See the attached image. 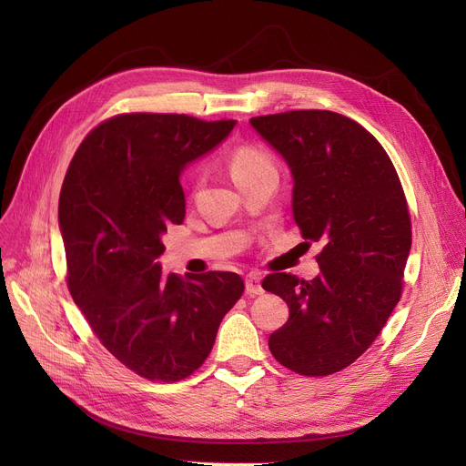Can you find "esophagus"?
<instances>
[{
    "label": "esophagus",
    "mask_w": 466,
    "mask_h": 466,
    "mask_svg": "<svg viewBox=\"0 0 466 466\" xmlns=\"http://www.w3.org/2000/svg\"><path fill=\"white\" fill-rule=\"evenodd\" d=\"M246 290L249 292V295H262L264 292V289H262V285H260V276L258 274H249L248 278H246Z\"/></svg>",
    "instance_id": "obj_1"
}]
</instances>
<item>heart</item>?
I'll return each instance as SVG.
<instances>
[{
    "instance_id": "obj_1",
    "label": "heart",
    "mask_w": 466,
    "mask_h": 466,
    "mask_svg": "<svg viewBox=\"0 0 466 466\" xmlns=\"http://www.w3.org/2000/svg\"><path fill=\"white\" fill-rule=\"evenodd\" d=\"M228 169L238 187L255 177L276 174V166L270 155L253 143H241L234 147L228 155Z\"/></svg>"
}]
</instances>
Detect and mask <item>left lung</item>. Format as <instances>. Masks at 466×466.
I'll list each match as a JSON object with an SVG mask.
<instances>
[{"instance_id": "8db88e82", "label": "left lung", "mask_w": 466, "mask_h": 466, "mask_svg": "<svg viewBox=\"0 0 466 466\" xmlns=\"http://www.w3.org/2000/svg\"><path fill=\"white\" fill-rule=\"evenodd\" d=\"M249 122L290 167L302 238L325 243L317 278L262 279L289 306L268 346L300 376L339 372L372 346L402 295L411 220L399 174L380 141L339 113L299 109Z\"/></svg>"}]
</instances>
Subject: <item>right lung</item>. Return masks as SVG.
<instances>
[{
	"label": "right lung",
	"instance_id": "right-lung-1",
	"mask_svg": "<svg viewBox=\"0 0 466 466\" xmlns=\"http://www.w3.org/2000/svg\"><path fill=\"white\" fill-rule=\"evenodd\" d=\"M234 120L122 113L73 157L58 202L67 289L102 346L134 374L179 381L208 359L220 321L243 295L232 272L164 276L162 236L185 218L183 167Z\"/></svg>",
	"mask_w": 466,
	"mask_h": 466
}]
</instances>
